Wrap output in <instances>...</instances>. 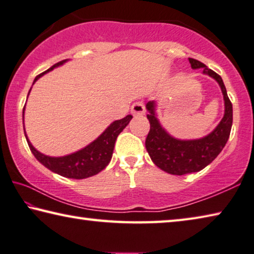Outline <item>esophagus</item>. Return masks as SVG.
<instances>
[{"label": "esophagus", "mask_w": 254, "mask_h": 254, "mask_svg": "<svg viewBox=\"0 0 254 254\" xmlns=\"http://www.w3.org/2000/svg\"><path fill=\"white\" fill-rule=\"evenodd\" d=\"M131 114L134 116H142L145 114V106L143 102H135L131 106Z\"/></svg>", "instance_id": "1"}]
</instances>
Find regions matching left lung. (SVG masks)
I'll list each match as a JSON object with an SVG mask.
<instances>
[{
    "instance_id": "8db88e82",
    "label": "left lung",
    "mask_w": 254,
    "mask_h": 254,
    "mask_svg": "<svg viewBox=\"0 0 254 254\" xmlns=\"http://www.w3.org/2000/svg\"><path fill=\"white\" fill-rule=\"evenodd\" d=\"M189 62L193 69L203 68V74L218 82L225 101V114L218 126L209 135L199 139L181 140L173 138L162 128L155 115V102H147V119L151 128L145 140V146L157 168L174 176L199 172L211 163L226 145L233 123L232 102L227 97L222 77L201 62L193 58H189Z\"/></svg>"
}]
</instances>
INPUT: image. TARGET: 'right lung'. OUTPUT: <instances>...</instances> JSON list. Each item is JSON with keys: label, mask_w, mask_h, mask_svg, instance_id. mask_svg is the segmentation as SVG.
Instances as JSON below:
<instances>
[{"label": "right lung", "mask_w": 254, "mask_h": 254, "mask_svg": "<svg viewBox=\"0 0 254 254\" xmlns=\"http://www.w3.org/2000/svg\"><path fill=\"white\" fill-rule=\"evenodd\" d=\"M66 60L60 62V63H56L55 65H53L51 68L45 70L44 73L37 75L33 83L38 80L40 76H43L45 73L54 69L57 67V66L64 64ZM24 108H26V106L23 107V115ZM131 118L132 116L128 115L123 119L116 120V122L112 123L97 139L89 144L88 146L73 153V154L62 157L47 156L43 154V153L38 152L32 146V144L29 142L26 132H24V135H26L29 148H30L32 154L35 155L36 159L38 160L41 164L45 165L46 168L49 169L53 172L60 174L62 177H66L69 179H85L98 174L109 164L112 157V152H114L116 139H117L120 132L124 130V128L129 124Z\"/></svg>", "instance_id": "add662e5"}]
</instances>
